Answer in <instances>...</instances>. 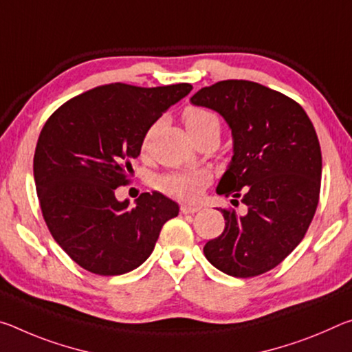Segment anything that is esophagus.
Returning a JSON list of instances; mask_svg holds the SVG:
<instances>
[{
    "label": "esophagus",
    "instance_id": "obj_1",
    "mask_svg": "<svg viewBox=\"0 0 352 352\" xmlns=\"http://www.w3.org/2000/svg\"><path fill=\"white\" fill-rule=\"evenodd\" d=\"M199 210H200V206H199V205L183 204V205L180 206V211H182L183 214H194V212H197Z\"/></svg>",
    "mask_w": 352,
    "mask_h": 352
}]
</instances>
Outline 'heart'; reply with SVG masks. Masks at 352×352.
I'll return each mask as SVG.
<instances>
[{"label":"heart","instance_id":"heart-1","mask_svg":"<svg viewBox=\"0 0 352 352\" xmlns=\"http://www.w3.org/2000/svg\"><path fill=\"white\" fill-rule=\"evenodd\" d=\"M183 122L186 127L188 133L194 141L199 140L200 136L216 133L220 135V124L217 116L214 113L208 111L205 109H199V107H189L183 113ZM157 126H152L147 130V133L142 138L141 148L146 151L151 141L152 135ZM210 174L204 169H188V170H177L169 172L163 177H160L158 188L163 190L164 194L170 195V197L180 199V200H197L201 195V190L210 183Z\"/></svg>","mask_w":352,"mask_h":352}]
</instances>
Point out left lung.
Wrapping results in <instances>:
<instances>
[{
	"label": "left lung",
	"mask_w": 352,
	"mask_h": 352,
	"mask_svg": "<svg viewBox=\"0 0 352 352\" xmlns=\"http://www.w3.org/2000/svg\"><path fill=\"white\" fill-rule=\"evenodd\" d=\"M190 104L217 111L233 136V157L217 194L241 197L247 212L220 210L225 230L206 242V259L230 276L272 270L305 237L320 197L321 148L300 104L250 80L205 87Z\"/></svg>",
	"instance_id": "obj_1"
}]
</instances>
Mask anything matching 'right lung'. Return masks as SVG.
<instances>
[{
  "instance_id": "1",
  "label": "right lung",
  "mask_w": 352,
  "mask_h": 352,
  "mask_svg": "<svg viewBox=\"0 0 352 352\" xmlns=\"http://www.w3.org/2000/svg\"><path fill=\"white\" fill-rule=\"evenodd\" d=\"M192 90L190 83L141 88L110 83L76 96L52 113L34 155V180L52 237L76 264L102 276L140 267L178 204L160 192L136 206L119 201L130 162L163 113Z\"/></svg>"
}]
</instances>
